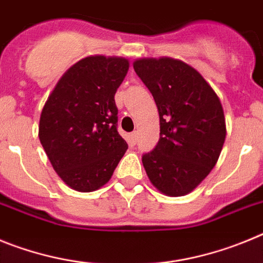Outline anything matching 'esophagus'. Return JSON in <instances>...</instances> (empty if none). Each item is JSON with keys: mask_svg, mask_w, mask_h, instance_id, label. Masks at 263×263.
<instances>
[{"mask_svg": "<svg viewBox=\"0 0 263 263\" xmlns=\"http://www.w3.org/2000/svg\"><path fill=\"white\" fill-rule=\"evenodd\" d=\"M137 137H138V134H137V132H133V133H130L129 141H130V143H132V145H136Z\"/></svg>", "mask_w": 263, "mask_h": 263, "instance_id": "1", "label": "esophagus"}]
</instances>
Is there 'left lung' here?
<instances>
[{
  "instance_id": "8db88e82",
  "label": "left lung",
  "mask_w": 263,
  "mask_h": 263,
  "mask_svg": "<svg viewBox=\"0 0 263 263\" xmlns=\"http://www.w3.org/2000/svg\"><path fill=\"white\" fill-rule=\"evenodd\" d=\"M133 67L159 113V141L142 157L146 174L162 194L184 196L208 176L221 154L227 136L221 101L182 60L141 58Z\"/></svg>"
}]
</instances>
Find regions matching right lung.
<instances>
[{
    "mask_svg": "<svg viewBox=\"0 0 263 263\" xmlns=\"http://www.w3.org/2000/svg\"><path fill=\"white\" fill-rule=\"evenodd\" d=\"M129 66L121 57L83 58L63 73L42 109L39 141L59 178L75 191L106 184L126 153L116 127L115 95Z\"/></svg>",
    "mask_w": 263,
    "mask_h": 263,
    "instance_id": "right-lung-1",
    "label": "right lung"
}]
</instances>
